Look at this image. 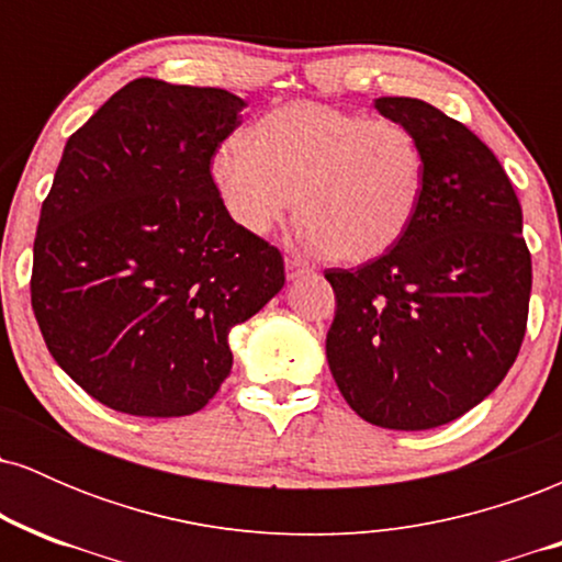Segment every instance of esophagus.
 I'll return each mask as SVG.
<instances>
[{
  "mask_svg": "<svg viewBox=\"0 0 562 562\" xmlns=\"http://www.w3.org/2000/svg\"><path fill=\"white\" fill-rule=\"evenodd\" d=\"M308 272H312V269H308L306 263H303L301 259H295V256H288V259H285V274H288V280H295V277L308 274Z\"/></svg>",
  "mask_w": 562,
  "mask_h": 562,
  "instance_id": "obj_1",
  "label": "esophagus"
}]
</instances>
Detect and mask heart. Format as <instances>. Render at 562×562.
<instances>
[{"label":"heart","instance_id":"heart-1","mask_svg":"<svg viewBox=\"0 0 562 562\" xmlns=\"http://www.w3.org/2000/svg\"><path fill=\"white\" fill-rule=\"evenodd\" d=\"M211 179L232 222L267 235L299 211V237L335 261L380 259L420 209L425 153L396 119H370L319 102H290L229 137Z\"/></svg>","mask_w":562,"mask_h":562}]
</instances>
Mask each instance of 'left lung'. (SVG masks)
<instances>
[{"label":"left lung","mask_w":562,"mask_h":562,"mask_svg":"<svg viewBox=\"0 0 562 562\" xmlns=\"http://www.w3.org/2000/svg\"><path fill=\"white\" fill-rule=\"evenodd\" d=\"M375 108L420 139V209L389 254L327 269L325 351L362 420L428 430L505 380L526 335L531 254L513 182L465 124L415 97H378Z\"/></svg>","instance_id":"1"}]
</instances>
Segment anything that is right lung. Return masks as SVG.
<instances>
[{
    "label": "right lung",
    "mask_w": 562,
    "mask_h": 562,
    "mask_svg": "<svg viewBox=\"0 0 562 562\" xmlns=\"http://www.w3.org/2000/svg\"><path fill=\"white\" fill-rule=\"evenodd\" d=\"M243 108L227 89L145 76L66 142L31 306L55 362L115 412L203 409L232 370L229 330L285 285L280 250L232 222L211 179Z\"/></svg>",
    "instance_id": "obj_1"
}]
</instances>
